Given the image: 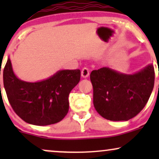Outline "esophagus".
Wrapping results in <instances>:
<instances>
[{
  "instance_id": "esophagus-1",
  "label": "esophagus",
  "mask_w": 159,
  "mask_h": 159,
  "mask_svg": "<svg viewBox=\"0 0 159 159\" xmlns=\"http://www.w3.org/2000/svg\"><path fill=\"white\" fill-rule=\"evenodd\" d=\"M90 75V69L87 67H84L83 68V69L81 70V76L83 78H87Z\"/></svg>"
}]
</instances>
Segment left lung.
<instances>
[{
  "instance_id": "obj_1",
  "label": "left lung",
  "mask_w": 159,
  "mask_h": 159,
  "mask_svg": "<svg viewBox=\"0 0 159 159\" xmlns=\"http://www.w3.org/2000/svg\"><path fill=\"white\" fill-rule=\"evenodd\" d=\"M93 105L105 119L127 121L138 114L148 102L154 87L152 64L133 75L120 73L108 67L92 71Z\"/></svg>"
}]
</instances>
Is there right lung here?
Instances as JSON below:
<instances>
[{
	"label": "right lung",
	"instance_id": "add662e5",
	"mask_svg": "<svg viewBox=\"0 0 159 159\" xmlns=\"http://www.w3.org/2000/svg\"><path fill=\"white\" fill-rule=\"evenodd\" d=\"M3 85L16 114L27 123L48 125L61 121L69 111V95L81 78L80 69L58 71L48 79L26 82L14 74L10 58L3 69Z\"/></svg>",
	"mask_w": 159,
	"mask_h": 159
}]
</instances>
